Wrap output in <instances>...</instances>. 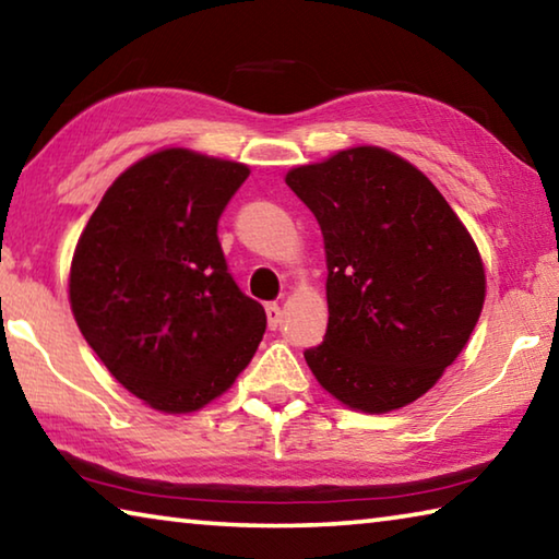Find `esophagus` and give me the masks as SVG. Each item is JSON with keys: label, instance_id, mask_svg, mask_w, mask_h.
<instances>
[{"label": "esophagus", "instance_id": "obj_1", "mask_svg": "<svg viewBox=\"0 0 559 559\" xmlns=\"http://www.w3.org/2000/svg\"><path fill=\"white\" fill-rule=\"evenodd\" d=\"M266 316H269V328L276 330V328L281 325V318H283L278 302H269V306H266Z\"/></svg>", "mask_w": 559, "mask_h": 559}]
</instances>
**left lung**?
Masks as SVG:
<instances>
[{"label":"left lung","instance_id":"obj_1","mask_svg":"<svg viewBox=\"0 0 559 559\" xmlns=\"http://www.w3.org/2000/svg\"><path fill=\"white\" fill-rule=\"evenodd\" d=\"M316 214L328 261V330L306 362L353 409L419 400L466 347L486 298L478 249L419 169L382 147H353L290 169Z\"/></svg>","mask_w":559,"mask_h":559}]
</instances>
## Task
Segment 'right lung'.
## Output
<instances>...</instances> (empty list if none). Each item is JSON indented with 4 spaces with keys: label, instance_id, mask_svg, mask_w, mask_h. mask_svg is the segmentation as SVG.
Listing matches in <instances>:
<instances>
[{
    "label": "right lung",
    "instance_id": "obj_1",
    "mask_svg": "<svg viewBox=\"0 0 559 559\" xmlns=\"http://www.w3.org/2000/svg\"><path fill=\"white\" fill-rule=\"evenodd\" d=\"M249 167L163 150L103 194L71 263V310L108 372L153 409L194 412L229 390L266 333L236 286L222 214Z\"/></svg>",
    "mask_w": 559,
    "mask_h": 559
}]
</instances>
